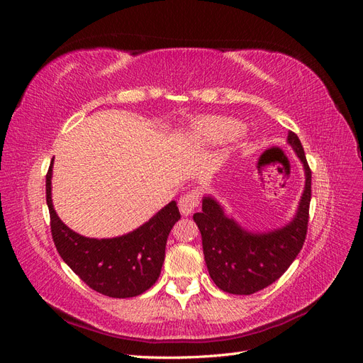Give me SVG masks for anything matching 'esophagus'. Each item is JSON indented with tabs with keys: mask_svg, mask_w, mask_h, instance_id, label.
I'll use <instances>...</instances> for the list:
<instances>
[{
	"mask_svg": "<svg viewBox=\"0 0 363 363\" xmlns=\"http://www.w3.org/2000/svg\"><path fill=\"white\" fill-rule=\"evenodd\" d=\"M200 201H199V195L196 192H189L183 195L182 199L179 200V208L183 216H189L196 207H199Z\"/></svg>",
	"mask_w": 363,
	"mask_h": 363,
	"instance_id": "1",
	"label": "esophagus"
}]
</instances>
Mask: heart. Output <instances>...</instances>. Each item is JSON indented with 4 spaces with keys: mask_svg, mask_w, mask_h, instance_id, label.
<instances>
[{
    "mask_svg": "<svg viewBox=\"0 0 363 363\" xmlns=\"http://www.w3.org/2000/svg\"><path fill=\"white\" fill-rule=\"evenodd\" d=\"M242 133V123L225 116H206L194 125L195 138L204 145H224Z\"/></svg>",
    "mask_w": 363,
    "mask_h": 363,
    "instance_id": "obj_1",
    "label": "heart"
}]
</instances>
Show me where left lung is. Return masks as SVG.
<instances>
[{
  "instance_id": "obj_1",
  "label": "left lung",
  "mask_w": 363,
  "mask_h": 363,
  "mask_svg": "<svg viewBox=\"0 0 363 363\" xmlns=\"http://www.w3.org/2000/svg\"><path fill=\"white\" fill-rule=\"evenodd\" d=\"M288 144L304 169V189L289 223L268 232H251L228 216L211 194L203 196L201 212L194 213L203 239L204 260L216 286L228 294L251 295L281 277L303 248L309 221L312 172L301 142L288 133Z\"/></svg>"
}]
</instances>
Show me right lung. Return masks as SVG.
<instances>
[{"instance_id": "add662e5", "label": "right lung", "mask_w": 363, "mask_h": 363, "mask_svg": "<svg viewBox=\"0 0 363 363\" xmlns=\"http://www.w3.org/2000/svg\"><path fill=\"white\" fill-rule=\"evenodd\" d=\"M51 179L52 162L47 174V204L54 245L65 263L87 286L112 298H130L150 289L160 276L168 235L180 219L177 203L162 207L127 235L86 238L63 224L54 211Z\"/></svg>"}]
</instances>
